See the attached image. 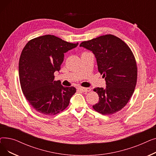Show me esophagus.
Wrapping results in <instances>:
<instances>
[{"mask_svg":"<svg viewBox=\"0 0 156 156\" xmlns=\"http://www.w3.org/2000/svg\"><path fill=\"white\" fill-rule=\"evenodd\" d=\"M78 89L80 90H81V91L83 92H88L91 91V88H89V87H87V88H85V87H78Z\"/></svg>","mask_w":156,"mask_h":156,"instance_id":"1","label":"esophagus"}]
</instances>
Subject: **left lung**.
I'll list each match as a JSON object with an SVG mask.
<instances>
[{"label":"left lung","mask_w":156,"mask_h":156,"mask_svg":"<svg viewBox=\"0 0 156 156\" xmlns=\"http://www.w3.org/2000/svg\"><path fill=\"white\" fill-rule=\"evenodd\" d=\"M92 51L99 72L105 78L106 87L94 89L99 97L93 109L111 115L123 108L134 92L137 80L135 56L128 45L113 35H105L80 45Z\"/></svg>","instance_id":"1"}]
</instances>
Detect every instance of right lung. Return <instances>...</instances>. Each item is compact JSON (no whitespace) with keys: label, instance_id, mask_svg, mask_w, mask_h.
Returning a JSON list of instances; mask_svg holds the SVG:
<instances>
[{"label":"right lung","instance_id":"obj_1","mask_svg":"<svg viewBox=\"0 0 156 156\" xmlns=\"http://www.w3.org/2000/svg\"><path fill=\"white\" fill-rule=\"evenodd\" d=\"M78 45L46 35L30 40L23 48L19 61L21 87L37 112L52 116L69 105L76 88L63 87L60 81H55L54 72L61 69L64 54Z\"/></svg>","mask_w":156,"mask_h":156}]
</instances>
